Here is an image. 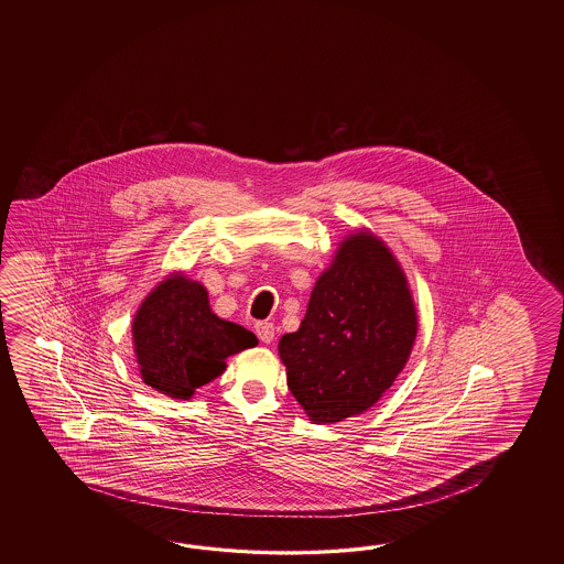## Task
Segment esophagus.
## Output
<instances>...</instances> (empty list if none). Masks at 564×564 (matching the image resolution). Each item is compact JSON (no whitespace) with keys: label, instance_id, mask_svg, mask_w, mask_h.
<instances>
[{"label":"esophagus","instance_id":"esophagus-1","mask_svg":"<svg viewBox=\"0 0 564 564\" xmlns=\"http://www.w3.org/2000/svg\"><path fill=\"white\" fill-rule=\"evenodd\" d=\"M253 328H256L258 338L265 343V345H270L274 340V324L268 323V321H260V323H256Z\"/></svg>","mask_w":564,"mask_h":564}]
</instances>
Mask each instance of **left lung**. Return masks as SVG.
<instances>
[{
  "mask_svg": "<svg viewBox=\"0 0 564 564\" xmlns=\"http://www.w3.org/2000/svg\"><path fill=\"white\" fill-rule=\"evenodd\" d=\"M417 336L408 278L371 231L340 241L312 288L296 333L278 343L288 389L314 423L372 408L403 371Z\"/></svg>",
  "mask_w": 564,
  "mask_h": 564,
  "instance_id": "left-lung-1",
  "label": "left lung"
}]
</instances>
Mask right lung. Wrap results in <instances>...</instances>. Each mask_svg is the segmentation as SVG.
I'll return each mask as SVG.
<instances>
[{
  "label": "right lung",
  "instance_id": "1",
  "mask_svg": "<svg viewBox=\"0 0 564 564\" xmlns=\"http://www.w3.org/2000/svg\"><path fill=\"white\" fill-rule=\"evenodd\" d=\"M132 343L144 383L163 395L189 399L226 371L228 357L256 347L258 338L214 314L199 282L171 274L134 314Z\"/></svg>",
  "mask_w": 564,
  "mask_h": 564
}]
</instances>
